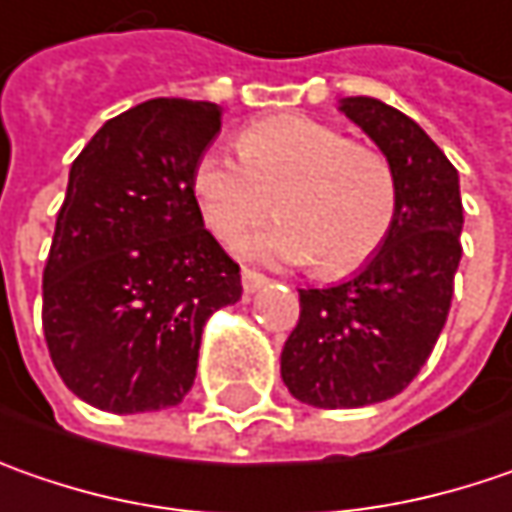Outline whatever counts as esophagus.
Returning <instances> with one entry per match:
<instances>
[{
  "mask_svg": "<svg viewBox=\"0 0 512 512\" xmlns=\"http://www.w3.org/2000/svg\"><path fill=\"white\" fill-rule=\"evenodd\" d=\"M240 283H243V292H246V295H255V292H260V289L269 283V278H263L260 272H252V269H243Z\"/></svg>",
  "mask_w": 512,
  "mask_h": 512,
  "instance_id": "1",
  "label": "esophagus"
}]
</instances>
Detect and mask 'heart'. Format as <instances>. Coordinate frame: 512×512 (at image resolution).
Segmentation results:
<instances>
[{
  "mask_svg": "<svg viewBox=\"0 0 512 512\" xmlns=\"http://www.w3.org/2000/svg\"><path fill=\"white\" fill-rule=\"evenodd\" d=\"M191 189L220 240L255 223L278 194L283 214L240 237V255L278 266L323 260L326 275L355 272L378 255L398 206L387 160L306 114L257 120L243 128L240 151L206 148Z\"/></svg>",
  "mask_w": 512,
  "mask_h": 512,
  "instance_id": "obj_1",
  "label": "heart"
}]
</instances>
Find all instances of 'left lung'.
<instances>
[{"label": "left lung", "instance_id": "obj_1", "mask_svg": "<svg viewBox=\"0 0 512 512\" xmlns=\"http://www.w3.org/2000/svg\"><path fill=\"white\" fill-rule=\"evenodd\" d=\"M338 111L387 157L398 206L384 246L352 278L298 289L280 378L321 410L387 401L427 364L447 323L464 229L456 166L421 125L375 97H344Z\"/></svg>", "mask_w": 512, "mask_h": 512}]
</instances>
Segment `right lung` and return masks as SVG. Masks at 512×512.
<instances>
[{
	"label": "right lung",
	"instance_id": "right-lung-1",
	"mask_svg": "<svg viewBox=\"0 0 512 512\" xmlns=\"http://www.w3.org/2000/svg\"><path fill=\"white\" fill-rule=\"evenodd\" d=\"M220 117L214 102H140L71 166L42 275V326L59 378L97 410L177 407L197 375L203 326L243 295L191 189Z\"/></svg>",
	"mask_w": 512,
	"mask_h": 512
}]
</instances>
